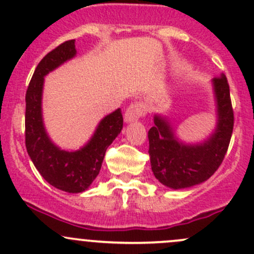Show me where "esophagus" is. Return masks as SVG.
<instances>
[{
	"label": "esophagus",
	"instance_id": "34e87169",
	"mask_svg": "<svg viewBox=\"0 0 254 254\" xmlns=\"http://www.w3.org/2000/svg\"><path fill=\"white\" fill-rule=\"evenodd\" d=\"M145 114H146L145 106H143L142 103L135 102V103H131V105L127 107V112H125L124 114V120L125 123H132L140 119L141 117L145 116Z\"/></svg>",
	"mask_w": 254,
	"mask_h": 254
}]
</instances>
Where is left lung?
<instances>
[{
  "mask_svg": "<svg viewBox=\"0 0 254 254\" xmlns=\"http://www.w3.org/2000/svg\"><path fill=\"white\" fill-rule=\"evenodd\" d=\"M217 124L202 142L179 140L170 120L154 114L148 131L149 158L154 176L173 190L192 188L210 178L223 162L234 129V111L228 79L224 74L212 80Z\"/></svg>",
  "mask_w": 254,
  "mask_h": 254,
  "instance_id": "1",
  "label": "left lung"
}]
</instances>
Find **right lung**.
<instances>
[{
	"instance_id": "add662e5",
	"label": "right lung",
	"mask_w": 254,
	"mask_h": 254,
	"mask_svg": "<svg viewBox=\"0 0 254 254\" xmlns=\"http://www.w3.org/2000/svg\"><path fill=\"white\" fill-rule=\"evenodd\" d=\"M76 56L75 40L63 42L37 64L25 96V146L42 178L58 190L79 193L91 186L100 173L106 149L123 129L120 108L98 123L87 143L76 151L58 147L50 138L42 118L45 76Z\"/></svg>"
}]
</instances>
